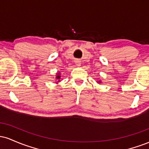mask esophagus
<instances>
[{
  "label": "esophagus",
  "mask_w": 149,
  "mask_h": 149,
  "mask_svg": "<svg viewBox=\"0 0 149 149\" xmlns=\"http://www.w3.org/2000/svg\"><path fill=\"white\" fill-rule=\"evenodd\" d=\"M75 64L77 66H81V62H80V60H78V59H76V61H75Z\"/></svg>",
  "instance_id": "obj_1"
}]
</instances>
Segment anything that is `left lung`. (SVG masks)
Wrapping results in <instances>:
<instances>
[{
    "instance_id": "8db88e82",
    "label": "left lung",
    "mask_w": 149,
    "mask_h": 149,
    "mask_svg": "<svg viewBox=\"0 0 149 149\" xmlns=\"http://www.w3.org/2000/svg\"><path fill=\"white\" fill-rule=\"evenodd\" d=\"M97 83H102V81H101V80H100V81H97Z\"/></svg>"
}]
</instances>
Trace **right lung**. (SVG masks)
<instances>
[{
	"instance_id": "add662e5",
	"label": "right lung",
	"mask_w": 149,
	"mask_h": 149,
	"mask_svg": "<svg viewBox=\"0 0 149 149\" xmlns=\"http://www.w3.org/2000/svg\"><path fill=\"white\" fill-rule=\"evenodd\" d=\"M60 78H61V73H60V72H59V73H57V74H56V77H55L56 81L58 82V83H59V82H60L61 81Z\"/></svg>"
}]
</instances>
